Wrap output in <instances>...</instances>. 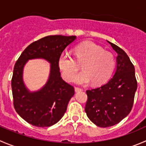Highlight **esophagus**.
<instances>
[{"mask_svg":"<svg viewBox=\"0 0 146 146\" xmlns=\"http://www.w3.org/2000/svg\"><path fill=\"white\" fill-rule=\"evenodd\" d=\"M75 91H76V92H80V91H82V89L80 88H78V87H76V88H75Z\"/></svg>","mask_w":146,"mask_h":146,"instance_id":"1","label":"esophagus"}]
</instances>
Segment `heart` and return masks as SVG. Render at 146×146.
Listing matches in <instances>:
<instances>
[{
  "instance_id": "heart-1",
  "label": "heart",
  "mask_w": 146,
  "mask_h": 146,
  "mask_svg": "<svg viewBox=\"0 0 146 146\" xmlns=\"http://www.w3.org/2000/svg\"><path fill=\"white\" fill-rule=\"evenodd\" d=\"M76 61L81 63L83 71L75 77L74 82L85 85L92 81L93 85H101L110 78L114 69L115 60L114 56L92 42L80 44L74 48ZM58 66L62 77L66 81H71L77 72L78 65L68 53L61 54Z\"/></svg>"
}]
</instances>
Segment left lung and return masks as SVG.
Masks as SVG:
<instances>
[{"label":"left lung","mask_w":146,"mask_h":146,"mask_svg":"<svg viewBox=\"0 0 146 146\" xmlns=\"http://www.w3.org/2000/svg\"><path fill=\"white\" fill-rule=\"evenodd\" d=\"M117 53L114 76L104 85L86 91L85 111L90 120L100 127L119 123L131 111L137 90L135 68L123 49L107 41Z\"/></svg>","instance_id":"obj_1"}]
</instances>
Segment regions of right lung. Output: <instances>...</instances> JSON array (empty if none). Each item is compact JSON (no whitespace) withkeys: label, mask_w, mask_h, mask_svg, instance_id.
Listing matches in <instances>:
<instances>
[{"label":"right lung","mask_w":146,"mask_h":146,"mask_svg":"<svg viewBox=\"0 0 146 146\" xmlns=\"http://www.w3.org/2000/svg\"><path fill=\"white\" fill-rule=\"evenodd\" d=\"M76 36L51 35L29 44L15 63L11 80L13 105L25 121L37 127H48L64 115L74 95V88L61 77L58 61L64 50ZM43 58L51 64L50 77L40 90L30 92L23 81V68L31 59Z\"/></svg>","instance_id":"obj_1"}]
</instances>
